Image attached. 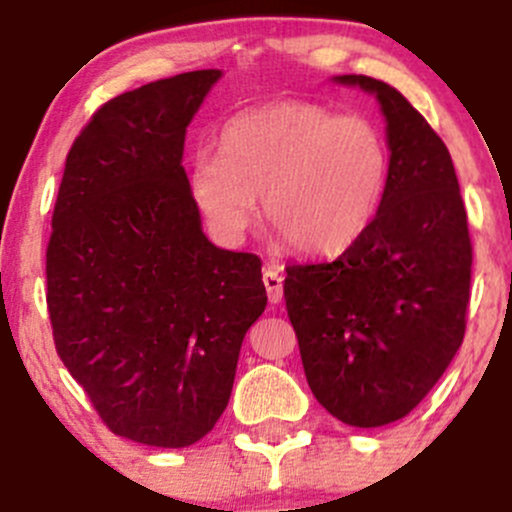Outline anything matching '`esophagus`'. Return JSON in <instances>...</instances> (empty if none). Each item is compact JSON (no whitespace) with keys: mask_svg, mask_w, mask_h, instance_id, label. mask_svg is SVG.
<instances>
[{"mask_svg":"<svg viewBox=\"0 0 512 512\" xmlns=\"http://www.w3.org/2000/svg\"><path fill=\"white\" fill-rule=\"evenodd\" d=\"M262 282H265L267 297H270L272 304L282 302V275L275 270V267H267L265 275H262Z\"/></svg>","mask_w":512,"mask_h":512,"instance_id":"obj_1","label":"esophagus"}]
</instances>
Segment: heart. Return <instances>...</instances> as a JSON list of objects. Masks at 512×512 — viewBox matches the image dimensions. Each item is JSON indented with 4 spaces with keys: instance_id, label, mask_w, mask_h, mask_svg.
Listing matches in <instances>:
<instances>
[{
    "instance_id": "b5f03b06",
    "label": "heart",
    "mask_w": 512,
    "mask_h": 512,
    "mask_svg": "<svg viewBox=\"0 0 512 512\" xmlns=\"http://www.w3.org/2000/svg\"><path fill=\"white\" fill-rule=\"evenodd\" d=\"M389 175V143L374 121L280 101L230 118L220 153L190 160L188 193L223 240H242L255 227L262 195L267 223L292 250L334 257L371 230Z\"/></svg>"
}]
</instances>
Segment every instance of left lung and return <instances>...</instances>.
<instances>
[{
  "mask_svg": "<svg viewBox=\"0 0 512 512\" xmlns=\"http://www.w3.org/2000/svg\"><path fill=\"white\" fill-rule=\"evenodd\" d=\"M381 103L391 175L371 230L332 262L289 265L285 302L319 404L356 428L416 409L466 334L473 247L451 153L394 86L337 76Z\"/></svg>",
  "mask_w": 512,
  "mask_h": 512,
  "instance_id": "1",
  "label": "left lung"
}]
</instances>
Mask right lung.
I'll use <instances>...</instances> for the list:
<instances>
[{
  "mask_svg": "<svg viewBox=\"0 0 512 512\" xmlns=\"http://www.w3.org/2000/svg\"><path fill=\"white\" fill-rule=\"evenodd\" d=\"M188 71L111 98L66 156L46 247L56 354L116 436L185 448L230 401L262 262L205 237L185 128L220 79Z\"/></svg>",
  "mask_w": 512,
  "mask_h": 512,
  "instance_id": "1",
  "label": "right lung"
}]
</instances>
